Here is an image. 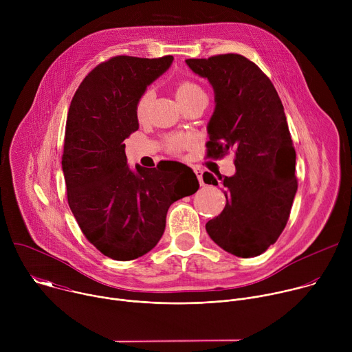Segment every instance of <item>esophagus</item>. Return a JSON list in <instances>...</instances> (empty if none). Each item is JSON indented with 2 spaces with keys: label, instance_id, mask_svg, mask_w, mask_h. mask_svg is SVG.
I'll return each instance as SVG.
<instances>
[{
  "label": "esophagus",
  "instance_id": "obj_1",
  "mask_svg": "<svg viewBox=\"0 0 352 352\" xmlns=\"http://www.w3.org/2000/svg\"><path fill=\"white\" fill-rule=\"evenodd\" d=\"M193 170H195V174H196L197 179H199V184L204 185V184H205V182H204V171L200 170V168H193Z\"/></svg>",
  "mask_w": 352,
  "mask_h": 352
}]
</instances>
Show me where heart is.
<instances>
[{
    "label": "heart",
    "mask_w": 352,
    "mask_h": 352,
    "mask_svg": "<svg viewBox=\"0 0 352 352\" xmlns=\"http://www.w3.org/2000/svg\"><path fill=\"white\" fill-rule=\"evenodd\" d=\"M199 93H204L202 89H200L196 83L189 82V80L179 82L178 86H177V89H175V96H177V100H178L179 104L184 103V102H186V100L195 97V96L199 94ZM148 103H150V91L147 90V91H144V93L139 97L138 103H136V114H138L139 117H142V116L146 113V110H147V107H148ZM188 142H189V139H188L186 136H184V135H173V136L168 139V146H170L173 150H181V148H184V147L188 144Z\"/></svg>",
    "instance_id": "heart-1"
}]
</instances>
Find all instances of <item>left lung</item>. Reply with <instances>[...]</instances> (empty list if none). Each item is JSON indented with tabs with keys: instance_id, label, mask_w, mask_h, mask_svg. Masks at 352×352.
I'll return each mask as SVG.
<instances>
[{
	"instance_id": "8db88e82",
	"label": "left lung",
	"mask_w": 352,
	"mask_h": 352,
	"mask_svg": "<svg viewBox=\"0 0 352 352\" xmlns=\"http://www.w3.org/2000/svg\"><path fill=\"white\" fill-rule=\"evenodd\" d=\"M214 90V111L208 124V156L235 152V174L221 177L224 210L206 231L226 252L254 258L277 241L291 212L298 182L295 148L281 100L261 68L239 54L186 60ZM206 184L219 185L210 174Z\"/></svg>"
}]
</instances>
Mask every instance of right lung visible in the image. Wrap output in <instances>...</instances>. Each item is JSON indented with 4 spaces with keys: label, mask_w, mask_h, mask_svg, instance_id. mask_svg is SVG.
<instances>
[{
    "label": "right lung",
    "mask_w": 352,
    "mask_h": 352,
    "mask_svg": "<svg viewBox=\"0 0 352 352\" xmlns=\"http://www.w3.org/2000/svg\"><path fill=\"white\" fill-rule=\"evenodd\" d=\"M174 57H113L79 85L67 118L63 171L68 205L90 243L114 261H132L160 241L168 208L199 189L178 162L155 168L126 163L124 140L139 128V97Z\"/></svg>",
    "instance_id": "right-lung-1"
}]
</instances>
